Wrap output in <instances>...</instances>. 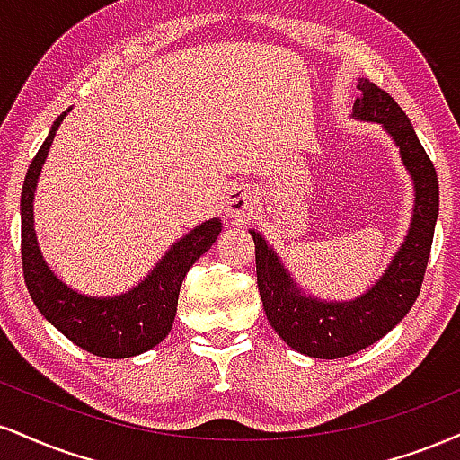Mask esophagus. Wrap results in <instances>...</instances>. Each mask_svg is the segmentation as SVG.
I'll return each mask as SVG.
<instances>
[{
    "mask_svg": "<svg viewBox=\"0 0 460 460\" xmlns=\"http://www.w3.org/2000/svg\"><path fill=\"white\" fill-rule=\"evenodd\" d=\"M252 209H255V200H252L251 192L242 188L231 190L225 200V214L229 218H248V216H252Z\"/></svg>",
    "mask_w": 460,
    "mask_h": 460,
    "instance_id": "34e87169",
    "label": "esophagus"
}]
</instances>
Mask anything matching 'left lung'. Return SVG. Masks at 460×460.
Wrapping results in <instances>:
<instances>
[{
	"label": "left lung",
	"mask_w": 460,
	"mask_h": 460,
	"mask_svg": "<svg viewBox=\"0 0 460 460\" xmlns=\"http://www.w3.org/2000/svg\"><path fill=\"white\" fill-rule=\"evenodd\" d=\"M357 88L361 94L352 105V116L383 125L398 145L415 188L409 234L383 277L363 296L348 303H326L307 296L289 277L274 248L268 246L261 234L251 231L257 285L268 322L285 344L315 358L355 355L387 335L409 314L420 296L439 216L437 171L402 108L369 79H358Z\"/></svg>",
	"instance_id": "left-lung-1"
}]
</instances>
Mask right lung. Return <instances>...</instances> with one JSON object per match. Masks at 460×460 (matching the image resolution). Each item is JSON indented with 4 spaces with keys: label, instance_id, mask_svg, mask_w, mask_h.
Here are the masks:
<instances>
[{
    "label": "right lung",
    "instance_id": "obj_1",
    "mask_svg": "<svg viewBox=\"0 0 460 460\" xmlns=\"http://www.w3.org/2000/svg\"><path fill=\"white\" fill-rule=\"evenodd\" d=\"M66 112L58 116L51 125L49 136L30 164L21 190V261L25 285L43 318L75 346L105 358L142 355L171 332L183 279L192 263L214 244L223 223L218 218L205 220L183 235L168 248L145 281L120 296H84L68 288L47 266L34 234V190L47 151Z\"/></svg>",
    "mask_w": 460,
    "mask_h": 460
}]
</instances>
